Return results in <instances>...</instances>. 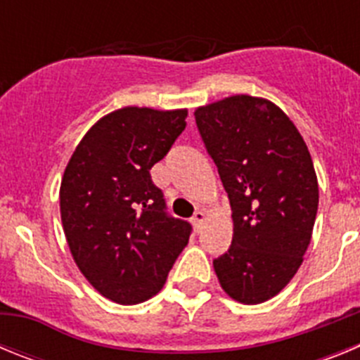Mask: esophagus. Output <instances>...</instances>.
<instances>
[{
	"instance_id": "obj_1",
	"label": "esophagus",
	"mask_w": 360,
	"mask_h": 360,
	"mask_svg": "<svg viewBox=\"0 0 360 360\" xmlns=\"http://www.w3.org/2000/svg\"><path fill=\"white\" fill-rule=\"evenodd\" d=\"M205 219H207V214H205V212H203V211H196L195 216H193V219H191V221H193L195 229H196V231H198V229H202V225L205 224Z\"/></svg>"
}]
</instances>
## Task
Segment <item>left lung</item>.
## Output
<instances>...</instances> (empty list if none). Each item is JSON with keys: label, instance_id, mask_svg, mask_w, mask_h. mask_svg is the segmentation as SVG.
<instances>
[{"label": "left lung", "instance_id": "obj_1", "mask_svg": "<svg viewBox=\"0 0 360 360\" xmlns=\"http://www.w3.org/2000/svg\"><path fill=\"white\" fill-rule=\"evenodd\" d=\"M195 117L234 221L214 272L234 301L265 303L290 283L310 245L319 205L310 151L269 98L231 95L198 106Z\"/></svg>", "mask_w": 360, "mask_h": 360}]
</instances>
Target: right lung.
<instances>
[{
    "label": "right lung",
    "mask_w": 360,
    "mask_h": 360,
    "mask_svg": "<svg viewBox=\"0 0 360 360\" xmlns=\"http://www.w3.org/2000/svg\"><path fill=\"white\" fill-rule=\"evenodd\" d=\"M187 110L124 106L101 117L66 164L61 221L73 262L119 304L158 294L191 225L165 214L149 169L186 128Z\"/></svg>",
    "instance_id": "obj_1"
}]
</instances>
